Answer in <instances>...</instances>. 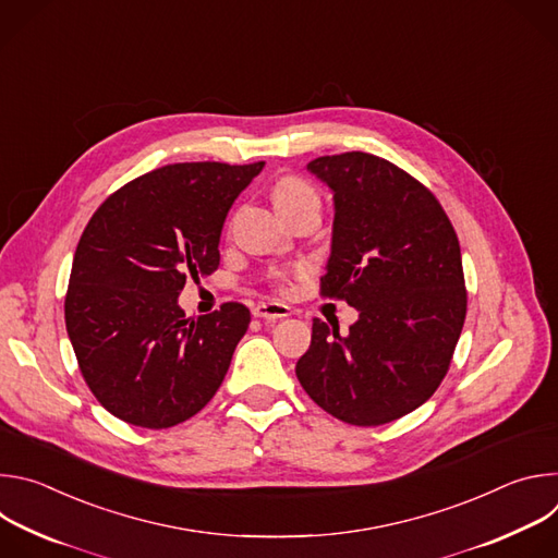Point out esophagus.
Listing matches in <instances>:
<instances>
[{"instance_id": "1", "label": "esophagus", "mask_w": 558, "mask_h": 558, "mask_svg": "<svg viewBox=\"0 0 558 558\" xmlns=\"http://www.w3.org/2000/svg\"><path fill=\"white\" fill-rule=\"evenodd\" d=\"M254 317H260V320H278V317H287L291 308L280 302H260L252 308Z\"/></svg>"}]
</instances>
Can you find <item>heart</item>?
<instances>
[{
    "label": "heart",
    "mask_w": 558,
    "mask_h": 558,
    "mask_svg": "<svg viewBox=\"0 0 558 558\" xmlns=\"http://www.w3.org/2000/svg\"><path fill=\"white\" fill-rule=\"evenodd\" d=\"M308 198H317L313 187L298 179V177H287L282 181H278L276 190H274V203L276 207H287V205H293V203H300V201H308Z\"/></svg>",
    "instance_id": "heart-1"
}]
</instances>
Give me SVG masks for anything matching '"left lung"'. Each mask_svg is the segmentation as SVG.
<instances>
[{"mask_svg": "<svg viewBox=\"0 0 558 558\" xmlns=\"http://www.w3.org/2000/svg\"><path fill=\"white\" fill-rule=\"evenodd\" d=\"M333 194L323 295L357 308L349 336L313 320L295 375L329 415L379 426L422 407L441 384L465 320L457 233L437 198L366 151L306 163Z\"/></svg>", "mask_w": 558, "mask_h": 558, "instance_id": "1", "label": "left lung"}]
</instances>
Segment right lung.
I'll return each mask as SVG.
<instances>
[{
  "mask_svg": "<svg viewBox=\"0 0 558 558\" xmlns=\"http://www.w3.org/2000/svg\"><path fill=\"white\" fill-rule=\"evenodd\" d=\"M265 163H177L134 179L95 211L76 245L65 329L99 404L141 428L196 415L225 379L250 308L185 317V280L220 263L233 201Z\"/></svg>",
  "mask_w": 558,
  "mask_h": 558,
  "instance_id": "1",
  "label": "right lung"
}]
</instances>
